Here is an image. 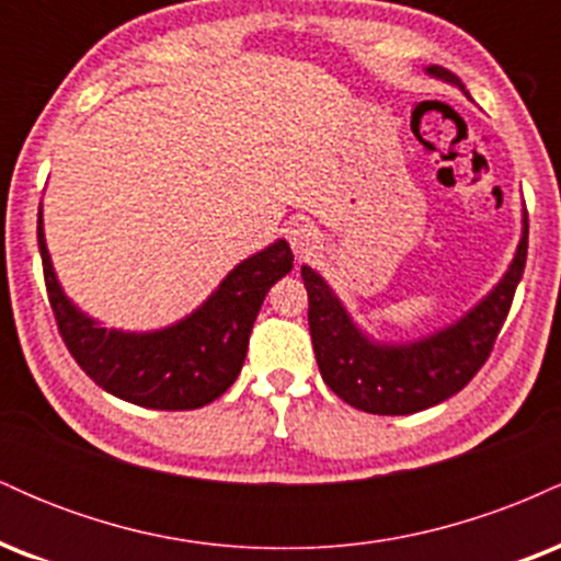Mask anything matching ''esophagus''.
<instances>
[{"label":"esophagus","instance_id":"34e87169","mask_svg":"<svg viewBox=\"0 0 561 561\" xmlns=\"http://www.w3.org/2000/svg\"><path fill=\"white\" fill-rule=\"evenodd\" d=\"M287 240H289V244H293L295 253H298V255H308L313 248H317L319 231H317V227H313V224H308V221H295V224H289Z\"/></svg>","mask_w":561,"mask_h":561}]
</instances>
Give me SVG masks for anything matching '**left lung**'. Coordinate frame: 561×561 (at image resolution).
Wrapping results in <instances>:
<instances>
[{
  "label": "left lung",
  "mask_w": 561,
  "mask_h": 561,
  "mask_svg": "<svg viewBox=\"0 0 561 561\" xmlns=\"http://www.w3.org/2000/svg\"><path fill=\"white\" fill-rule=\"evenodd\" d=\"M424 70L469 96L465 83L450 70L440 66ZM525 259L527 210H523V234L514 259L491 293L454 324L405 343L371 337L353 321L324 276L311 266H300L302 285L308 289V327L321 379L353 409L382 416L414 414L456 396L491 356V347L512 308L514 289L523 279Z\"/></svg>",
  "instance_id": "1"
}]
</instances>
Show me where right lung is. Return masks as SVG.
Masks as SVG:
<instances>
[{
    "instance_id": "right-lung-1",
    "label": "right lung",
    "mask_w": 561,
    "mask_h": 561,
    "mask_svg": "<svg viewBox=\"0 0 561 561\" xmlns=\"http://www.w3.org/2000/svg\"><path fill=\"white\" fill-rule=\"evenodd\" d=\"M38 253L57 330L70 356L111 396L160 411H190L231 388L253 321L274 282L293 272V250L276 240L237 263L192 313L150 332L107 330L68 298L57 279L38 205Z\"/></svg>"
}]
</instances>
